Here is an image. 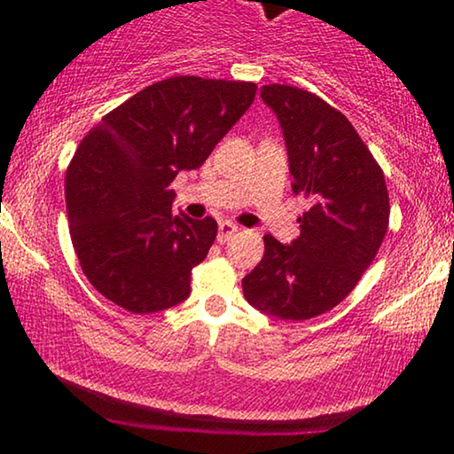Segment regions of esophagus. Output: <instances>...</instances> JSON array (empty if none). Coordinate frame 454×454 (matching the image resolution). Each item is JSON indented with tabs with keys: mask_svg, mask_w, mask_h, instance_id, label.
Here are the masks:
<instances>
[{
	"mask_svg": "<svg viewBox=\"0 0 454 454\" xmlns=\"http://www.w3.org/2000/svg\"><path fill=\"white\" fill-rule=\"evenodd\" d=\"M239 227L235 225V223H229V221H221L219 223V235H216V239L219 241H227L229 238H231L233 233H238Z\"/></svg>",
	"mask_w": 454,
	"mask_h": 454,
	"instance_id": "34e87169",
	"label": "esophagus"
}]
</instances>
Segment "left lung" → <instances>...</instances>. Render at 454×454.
I'll list each match as a JSON object with an SVG mask.
<instances>
[{"label": "left lung", "mask_w": 454, "mask_h": 454, "mask_svg": "<svg viewBox=\"0 0 454 454\" xmlns=\"http://www.w3.org/2000/svg\"><path fill=\"white\" fill-rule=\"evenodd\" d=\"M260 97L283 129L291 190L312 207L291 244L264 235V256L241 287L260 312L308 320L343 301L376 258L388 229L387 182L349 120L320 97L287 84L262 86Z\"/></svg>", "instance_id": "1"}]
</instances>
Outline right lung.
Listing matches in <instances>:
<instances>
[{"label":"right lung","mask_w":454,"mask_h":454,"mask_svg":"<svg viewBox=\"0 0 454 454\" xmlns=\"http://www.w3.org/2000/svg\"><path fill=\"white\" fill-rule=\"evenodd\" d=\"M254 97V82L173 76L86 134L66 173V207L74 250L98 294L134 314L188 300L216 221L173 215L169 185L202 167Z\"/></svg>","instance_id":"obj_1"}]
</instances>
